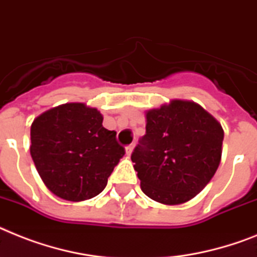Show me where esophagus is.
Returning <instances> with one entry per match:
<instances>
[{
	"label": "esophagus",
	"instance_id": "1",
	"mask_svg": "<svg viewBox=\"0 0 257 257\" xmlns=\"http://www.w3.org/2000/svg\"><path fill=\"white\" fill-rule=\"evenodd\" d=\"M125 150H126V154H128V156H131L133 152V145H128V147L125 148Z\"/></svg>",
	"mask_w": 257,
	"mask_h": 257
}]
</instances>
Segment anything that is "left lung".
<instances>
[{"mask_svg":"<svg viewBox=\"0 0 257 257\" xmlns=\"http://www.w3.org/2000/svg\"><path fill=\"white\" fill-rule=\"evenodd\" d=\"M223 137L220 124L191 101L149 110L147 133L131 156L144 194L165 204L190 201L215 174Z\"/></svg>","mask_w":257,"mask_h":257,"instance_id":"left-lung-1","label":"left lung"}]
</instances>
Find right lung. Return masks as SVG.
I'll list each match as a JSON object with an SVG mask.
<instances>
[{
	"label": "right lung",
	"instance_id": "obj_1",
	"mask_svg": "<svg viewBox=\"0 0 257 257\" xmlns=\"http://www.w3.org/2000/svg\"><path fill=\"white\" fill-rule=\"evenodd\" d=\"M31 158L42 181L56 197L79 202L105 189L125 154L116 132L103 126L95 108L70 103L53 108L31 124Z\"/></svg>",
	"mask_w": 257,
	"mask_h": 257
}]
</instances>
